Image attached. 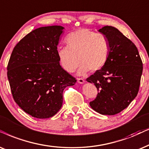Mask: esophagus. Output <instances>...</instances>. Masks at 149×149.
Instances as JSON below:
<instances>
[{"label": "esophagus", "instance_id": "1", "mask_svg": "<svg viewBox=\"0 0 149 149\" xmlns=\"http://www.w3.org/2000/svg\"><path fill=\"white\" fill-rule=\"evenodd\" d=\"M77 82L80 84H84L85 83V80L82 78H78L77 79Z\"/></svg>", "mask_w": 149, "mask_h": 149}]
</instances>
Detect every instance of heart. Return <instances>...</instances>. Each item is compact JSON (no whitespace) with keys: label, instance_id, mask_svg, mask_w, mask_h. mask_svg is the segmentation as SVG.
Segmentation results:
<instances>
[{"label":"heart","instance_id":"obj_1","mask_svg":"<svg viewBox=\"0 0 149 149\" xmlns=\"http://www.w3.org/2000/svg\"><path fill=\"white\" fill-rule=\"evenodd\" d=\"M65 42L67 46L57 50V57L66 72H74L79 63L78 74L85 75L90 70H100L107 63L109 42L103 34L80 29L68 35Z\"/></svg>","mask_w":149,"mask_h":149}]
</instances>
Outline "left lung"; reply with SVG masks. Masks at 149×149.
I'll return each mask as SVG.
<instances>
[{
  "mask_svg": "<svg viewBox=\"0 0 149 149\" xmlns=\"http://www.w3.org/2000/svg\"><path fill=\"white\" fill-rule=\"evenodd\" d=\"M109 42L106 64L86 81L95 85L96 98L90 107L103 115H115L136 97L142 74V61L135 44L116 28L105 26L98 30Z\"/></svg>",
  "mask_w": 149,
  "mask_h": 149,
  "instance_id": "left-lung-1",
  "label": "left lung"
}]
</instances>
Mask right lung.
I'll use <instances>...</instances> for the list:
<instances>
[{"label":"right lung","instance_id":"right-lung-1","mask_svg":"<svg viewBox=\"0 0 149 149\" xmlns=\"http://www.w3.org/2000/svg\"><path fill=\"white\" fill-rule=\"evenodd\" d=\"M63 29L53 25L32 31L15 46L7 65L13 99L37 118L56 114L62 106L63 90L77 82L61 68L57 57Z\"/></svg>","mask_w":149,"mask_h":149}]
</instances>
